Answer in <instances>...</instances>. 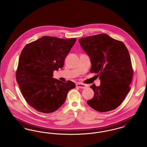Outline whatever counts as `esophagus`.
<instances>
[{"label": "esophagus", "mask_w": 147, "mask_h": 147, "mask_svg": "<svg viewBox=\"0 0 147 147\" xmlns=\"http://www.w3.org/2000/svg\"><path fill=\"white\" fill-rule=\"evenodd\" d=\"M76 86L77 87L80 88V89H85L86 88V85L85 84H82V83H78L76 84Z\"/></svg>", "instance_id": "1"}]
</instances>
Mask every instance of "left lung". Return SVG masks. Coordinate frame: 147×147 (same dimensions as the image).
Here are the masks:
<instances>
[{"instance_id": "left-lung-1", "label": "left lung", "mask_w": 147, "mask_h": 147, "mask_svg": "<svg viewBox=\"0 0 147 147\" xmlns=\"http://www.w3.org/2000/svg\"><path fill=\"white\" fill-rule=\"evenodd\" d=\"M81 47L90 57V71L97 74L99 86H90L94 96L87 104L96 111H111L121 104L130 91L133 70L125 45L104 34L79 40Z\"/></svg>"}]
</instances>
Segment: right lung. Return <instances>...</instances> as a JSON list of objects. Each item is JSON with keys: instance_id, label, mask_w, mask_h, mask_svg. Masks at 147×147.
<instances>
[{"instance_id": "obj_1", "label": "right lung", "mask_w": 147, "mask_h": 147, "mask_svg": "<svg viewBox=\"0 0 147 147\" xmlns=\"http://www.w3.org/2000/svg\"><path fill=\"white\" fill-rule=\"evenodd\" d=\"M77 39L43 36L27 44L21 51L16 72V82L28 105L43 113L58 109L76 84L64 83L53 77L62 68L65 58Z\"/></svg>"}]
</instances>
